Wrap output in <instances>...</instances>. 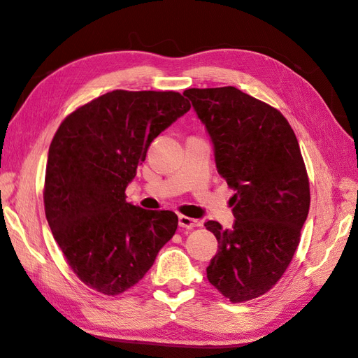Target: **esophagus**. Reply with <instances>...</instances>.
<instances>
[{
  "instance_id": "obj_1",
  "label": "esophagus",
  "mask_w": 358,
  "mask_h": 358,
  "mask_svg": "<svg viewBox=\"0 0 358 358\" xmlns=\"http://www.w3.org/2000/svg\"><path fill=\"white\" fill-rule=\"evenodd\" d=\"M179 225L182 229L191 230V229H196V227H201V221L189 218V216H185V215H179Z\"/></svg>"
}]
</instances>
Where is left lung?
<instances>
[{"instance_id":"obj_1","label":"left lung","mask_w":358,"mask_h":358,"mask_svg":"<svg viewBox=\"0 0 358 358\" xmlns=\"http://www.w3.org/2000/svg\"><path fill=\"white\" fill-rule=\"evenodd\" d=\"M183 95L208 128L220 176L236 191L233 229L204 224L218 241L208 279L231 303L257 299L285 273L308 218L309 178L297 137L278 109L234 86Z\"/></svg>"}]
</instances>
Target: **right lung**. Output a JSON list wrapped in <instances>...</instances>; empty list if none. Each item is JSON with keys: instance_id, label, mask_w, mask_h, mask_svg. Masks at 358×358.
<instances>
[{"instance_id": "1", "label": "right lung", "mask_w": 358, "mask_h": 358, "mask_svg": "<svg viewBox=\"0 0 358 358\" xmlns=\"http://www.w3.org/2000/svg\"><path fill=\"white\" fill-rule=\"evenodd\" d=\"M191 109L175 91L100 95L71 112L48 155L46 220L69 266L104 296L134 287L178 229V215L125 201L154 138Z\"/></svg>"}]
</instances>
